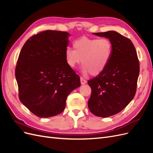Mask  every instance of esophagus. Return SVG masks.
I'll use <instances>...</instances> for the list:
<instances>
[{
  "instance_id": "1",
  "label": "esophagus",
  "mask_w": 153,
  "mask_h": 153,
  "mask_svg": "<svg viewBox=\"0 0 153 153\" xmlns=\"http://www.w3.org/2000/svg\"><path fill=\"white\" fill-rule=\"evenodd\" d=\"M81 85H84V84L86 83V80L82 77H81Z\"/></svg>"
}]
</instances>
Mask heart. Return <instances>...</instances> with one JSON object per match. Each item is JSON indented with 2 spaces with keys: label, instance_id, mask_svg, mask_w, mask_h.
<instances>
[{
  "label": "heart",
  "instance_id": "obj_1",
  "mask_svg": "<svg viewBox=\"0 0 153 153\" xmlns=\"http://www.w3.org/2000/svg\"><path fill=\"white\" fill-rule=\"evenodd\" d=\"M74 49L67 47L65 58L68 66L75 68L82 63L85 73L93 76L102 72L110 62L113 47L108 38L82 37L73 43Z\"/></svg>",
  "mask_w": 153,
  "mask_h": 153
}]
</instances>
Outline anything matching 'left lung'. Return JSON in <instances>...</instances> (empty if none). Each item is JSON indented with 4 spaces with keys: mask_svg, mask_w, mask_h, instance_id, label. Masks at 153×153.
Listing matches in <instances>:
<instances>
[{
    "mask_svg": "<svg viewBox=\"0 0 153 153\" xmlns=\"http://www.w3.org/2000/svg\"><path fill=\"white\" fill-rule=\"evenodd\" d=\"M94 34L109 38L113 52L106 68L88 81L91 89L88 105L94 115L108 117L121 111L134 97L140 72L139 60L129 38L113 30Z\"/></svg>",
    "mask_w": 153,
    "mask_h": 153,
    "instance_id": "8db88e82",
    "label": "left lung"
}]
</instances>
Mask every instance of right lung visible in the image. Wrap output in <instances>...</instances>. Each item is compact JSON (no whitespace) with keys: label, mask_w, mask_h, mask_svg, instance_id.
Returning a JSON list of instances; mask_svg holds the SVG:
<instances>
[{"label":"right lung","mask_w":153,"mask_h":153,"mask_svg":"<svg viewBox=\"0 0 153 153\" xmlns=\"http://www.w3.org/2000/svg\"><path fill=\"white\" fill-rule=\"evenodd\" d=\"M69 34L47 30L30 37L20 52L15 68L20 101L42 118L63 112L66 99L80 86V77L65 58Z\"/></svg>","instance_id":"right-lung-1"}]
</instances>
